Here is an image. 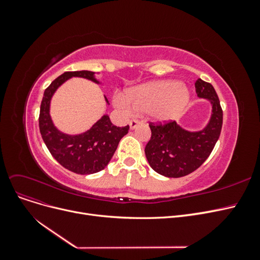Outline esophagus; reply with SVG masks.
<instances>
[{"label":"esophagus","mask_w":260,"mask_h":260,"mask_svg":"<svg viewBox=\"0 0 260 260\" xmlns=\"http://www.w3.org/2000/svg\"><path fill=\"white\" fill-rule=\"evenodd\" d=\"M141 123H142V122H141L140 120H137V119H133V120H130V122H129V125H130V129L131 130H135L137 127H138V125H140Z\"/></svg>","instance_id":"esophagus-1"}]
</instances>
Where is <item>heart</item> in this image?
Listing matches in <instances>:
<instances>
[{"label": "heart", "mask_w": 260, "mask_h": 260, "mask_svg": "<svg viewBox=\"0 0 260 260\" xmlns=\"http://www.w3.org/2000/svg\"><path fill=\"white\" fill-rule=\"evenodd\" d=\"M190 98V91L181 82L160 80L138 85L129 91L128 96L118 93L114 103L125 113L149 112L154 120L169 122L185 111Z\"/></svg>", "instance_id": "obj_1"}]
</instances>
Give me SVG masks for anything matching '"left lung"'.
Returning <instances> with one entry per match:
<instances>
[{
	"label": "left lung",
	"instance_id": "obj_1",
	"mask_svg": "<svg viewBox=\"0 0 260 260\" xmlns=\"http://www.w3.org/2000/svg\"><path fill=\"white\" fill-rule=\"evenodd\" d=\"M198 98L210 105L209 119L202 129L187 130L176 121L151 124V140L145 146L149 166L167 178L187 176L205 161L214 149L222 127V109L217 93L210 83L196 80Z\"/></svg>",
	"mask_w": 260,
	"mask_h": 260
}]
</instances>
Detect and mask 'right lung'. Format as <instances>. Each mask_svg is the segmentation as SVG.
Instances as JSON below:
<instances>
[{
  "label": "right lung",
  "instance_id": "add662e5",
  "mask_svg": "<svg viewBox=\"0 0 260 260\" xmlns=\"http://www.w3.org/2000/svg\"><path fill=\"white\" fill-rule=\"evenodd\" d=\"M100 73L89 70L67 72L56 78L44 91L39 117V128L46 147L62 167L78 175H92L103 170L117 149L119 141L127 135L129 125L116 127L104 114L92 127L79 135H68L60 131L51 117V102L60 85L72 78H83L102 84ZM106 104L109 105L104 95Z\"/></svg>",
  "mask_w": 260,
  "mask_h": 260
}]
</instances>
